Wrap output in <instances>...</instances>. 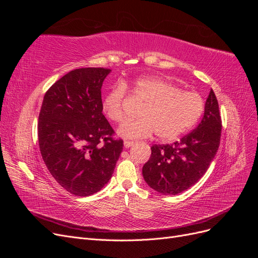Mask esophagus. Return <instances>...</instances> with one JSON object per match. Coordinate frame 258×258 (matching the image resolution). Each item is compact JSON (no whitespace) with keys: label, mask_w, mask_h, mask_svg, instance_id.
I'll return each instance as SVG.
<instances>
[{"label":"esophagus","mask_w":258,"mask_h":258,"mask_svg":"<svg viewBox=\"0 0 258 258\" xmlns=\"http://www.w3.org/2000/svg\"><path fill=\"white\" fill-rule=\"evenodd\" d=\"M134 144H135V142H132V141H124L123 142V146L126 148H129L130 146H132Z\"/></svg>","instance_id":"34e87169"}]
</instances>
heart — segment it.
Returning a JSON list of instances; mask_svg holds the SVG:
<instances>
[{
  "mask_svg": "<svg viewBox=\"0 0 258 258\" xmlns=\"http://www.w3.org/2000/svg\"><path fill=\"white\" fill-rule=\"evenodd\" d=\"M131 93L145 104L140 119L126 121L117 130L123 139H146L156 134L162 141H170L192 128L204 113V99L196 92L183 91L160 77H144L131 85ZM126 87L116 86L106 93L103 111L108 119L119 123L123 119Z\"/></svg>",
  "mask_w": 258,
  "mask_h": 258,
  "instance_id": "b5f03b06",
  "label": "heart"
}]
</instances>
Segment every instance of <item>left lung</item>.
Segmentation results:
<instances>
[{"label": "left lung", "instance_id": "1", "mask_svg": "<svg viewBox=\"0 0 258 258\" xmlns=\"http://www.w3.org/2000/svg\"><path fill=\"white\" fill-rule=\"evenodd\" d=\"M222 120L217 99L211 89L198 127L173 144L153 145L142 174L151 188L177 195L204 176L220 146Z\"/></svg>", "mask_w": 258, "mask_h": 258}]
</instances>
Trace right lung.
<instances>
[{"mask_svg": "<svg viewBox=\"0 0 258 258\" xmlns=\"http://www.w3.org/2000/svg\"><path fill=\"white\" fill-rule=\"evenodd\" d=\"M111 70L76 69L45 93L38 116V144L50 174L74 196L87 197L112 177L122 140L102 114L101 87Z\"/></svg>", "mask_w": 258, "mask_h": 258, "instance_id": "add662e5", "label": "right lung"}]
</instances>
